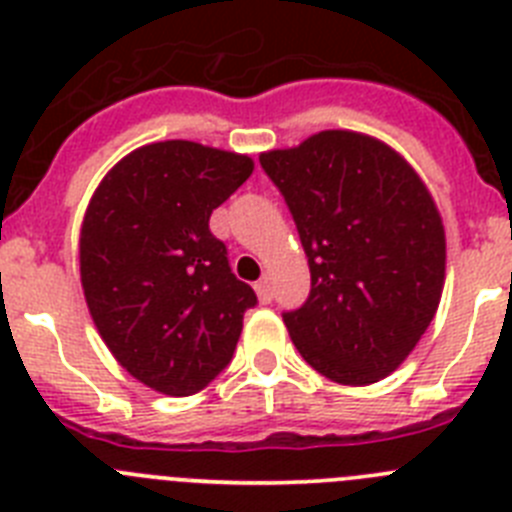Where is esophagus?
<instances>
[{
    "instance_id": "1",
    "label": "esophagus",
    "mask_w": 512,
    "mask_h": 512,
    "mask_svg": "<svg viewBox=\"0 0 512 512\" xmlns=\"http://www.w3.org/2000/svg\"><path fill=\"white\" fill-rule=\"evenodd\" d=\"M253 289H256V295H259V302L261 305H269L271 302V297H274V292H271V284H269V279H259V282L253 284Z\"/></svg>"
}]
</instances>
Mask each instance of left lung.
Instances as JSON below:
<instances>
[{
    "label": "left lung",
    "instance_id": "1",
    "mask_svg": "<svg viewBox=\"0 0 512 512\" xmlns=\"http://www.w3.org/2000/svg\"><path fill=\"white\" fill-rule=\"evenodd\" d=\"M259 161L310 266V297L284 312L289 338L333 382H379L441 302L446 235L431 192L400 153L354 130H323Z\"/></svg>",
    "mask_w": 512,
    "mask_h": 512
}]
</instances>
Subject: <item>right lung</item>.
<instances>
[{
  "mask_svg": "<svg viewBox=\"0 0 512 512\" xmlns=\"http://www.w3.org/2000/svg\"><path fill=\"white\" fill-rule=\"evenodd\" d=\"M253 171L251 156L192 140H161L117 161L92 194L79 238L89 315L125 372L187 397L230 364L243 312L210 215Z\"/></svg>",
  "mask_w": 512,
  "mask_h": 512,
  "instance_id": "right-lung-1",
  "label": "right lung"
}]
</instances>
